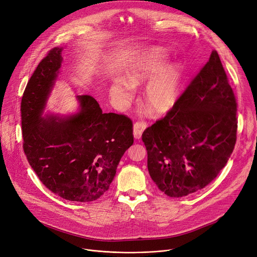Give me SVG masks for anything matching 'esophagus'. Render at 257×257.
I'll return each mask as SVG.
<instances>
[{
    "label": "esophagus",
    "mask_w": 257,
    "mask_h": 257,
    "mask_svg": "<svg viewBox=\"0 0 257 257\" xmlns=\"http://www.w3.org/2000/svg\"><path fill=\"white\" fill-rule=\"evenodd\" d=\"M148 127V124H146V122H143V121H137L134 123L133 125V133H134V137L136 139H140L141 138V135L143 133V131L145 130V128Z\"/></svg>",
    "instance_id": "34e87169"
}]
</instances>
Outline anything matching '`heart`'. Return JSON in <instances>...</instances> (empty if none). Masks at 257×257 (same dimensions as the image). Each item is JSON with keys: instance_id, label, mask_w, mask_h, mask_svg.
Segmentation results:
<instances>
[{"instance_id": "b5f03b06", "label": "heart", "mask_w": 257, "mask_h": 257, "mask_svg": "<svg viewBox=\"0 0 257 257\" xmlns=\"http://www.w3.org/2000/svg\"><path fill=\"white\" fill-rule=\"evenodd\" d=\"M167 57L160 49H154L143 56L128 71L127 78L130 84L117 80L112 85V92L121 101L132 98L133 86L152 81L145 89L146 105L155 114H166L175 105L182 79L183 69L180 65L166 68Z\"/></svg>"}]
</instances>
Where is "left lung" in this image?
Instances as JSON below:
<instances>
[{"mask_svg":"<svg viewBox=\"0 0 257 257\" xmlns=\"http://www.w3.org/2000/svg\"><path fill=\"white\" fill-rule=\"evenodd\" d=\"M237 102L218 54L167 115L142 133L150 175L170 197L207 186L226 166L237 139Z\"/></svg>","mask_w":257,"mask_h":257,"instance_id":"obj_1","label":"left lung"}]
</instances>
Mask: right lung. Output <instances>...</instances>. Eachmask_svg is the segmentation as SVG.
Masks as SVG:
<instances>
[{"label":"right lung","instance_id":"1","mask_svg":"<svg viewBox=\"0 0 257 257\" xmlns=\"http://www.w3.org/2000/svg\"><path fill=\"white\" fill-rule=\"evenodd\" d=\"M61 48L52 49L34 70L21 100L23 151L43 184L60 197L78 202L99 198L133 144L130 118L102 113L88 94L78 95L79 113L42 118L62 63Z\"/></svg>","mask_w":257,"mask_h":257}]
</instances>
